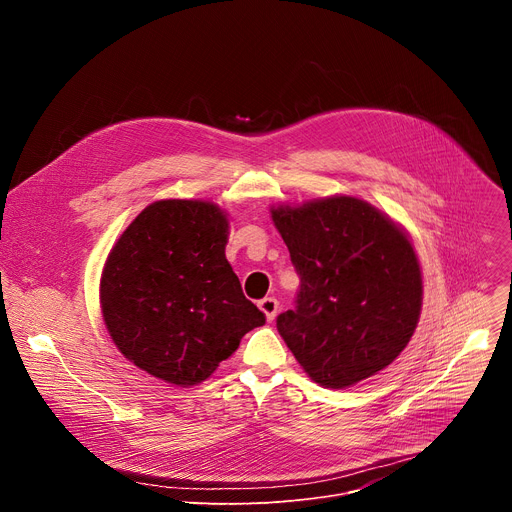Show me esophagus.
I'll use <instances>...</instances> for the list:
<instances>
[{"label":"esophagus","instance_id":"obj_1","mask_svg":"<svg viewBox=\"0 0 512 512\" xmlns=\"http://www.w3.org/2000/svg\"><path fill=\"white\" fill-rule=\"evenodd\" d=\"M259 308H261V312L265 314L267 322H273V320H275V316H277L279 302H277L275 298H263V300L259 302Z\"/></svg>","mask_w":512,"mask_h":512}]
</instances>
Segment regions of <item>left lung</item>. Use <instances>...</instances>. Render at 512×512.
<instances>
[{
    "label": "left lung",
    "mask_w": 512,
    "mask_h": 512,
    "mask_svg": "<svg viewBox=\"0 0 512 512\" xmlns=\"http://www.w3.org/2000/svg\"><path fill=\"white\" fill-rule=\"evenodd\" d=\"M271 218L300 275L277 330L308 377L344 389L383 371L411 340L421 271L407 235L369 202L332 196Z\"/></svg>",
    "instance_id": "obj_1"
}]
</instances>
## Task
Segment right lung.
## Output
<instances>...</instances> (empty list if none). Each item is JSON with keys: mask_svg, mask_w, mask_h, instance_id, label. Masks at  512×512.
I'll return each mask as SVG.
<instances>
[{"mask_svg": "<svg viewBox=\"0 0 512 512\" xmlns=\"http://www.w3.org/2000/svg\"><path fill=\"white\" fill-rule=\"evenodd\" d=\"M227 235V214L216 204L158 200L111 249L101 275L103 320L141 371L198 385L265 324L225 257Z\"/></svg>", "mask_w": 512, "mask_h": 512, "instance_id": "add662e5", "label": "right lung"}]
</instances>
